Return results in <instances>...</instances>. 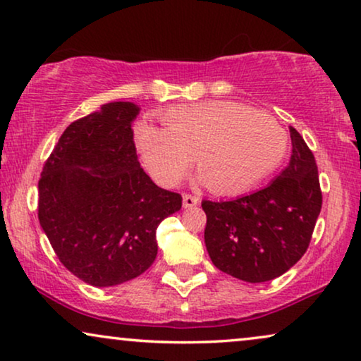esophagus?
I'll use <instances>...</instances> for the list:
<instances>
[{
	"mask_svg": "<svg viewBox=\"0 0 361 361\" xmlns=\"http://www.w3.org/2000/svg\"><path fill=\"white\" fill-rule=\"evenodd\" d=\"M197 202H200V200H197L196 196L192 195H183V207H195Z\"/></svg>",
	"mask_w": 361,
	"mask_h": 361,
	"instance_id": "34e87169",
	"label": "esophagus"
}]
</instances>
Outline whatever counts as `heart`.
<instances>
[{
    "instance_id": "b5f03b06",
    "label": "heart",
    "mask_w": 361,
    "mask_h": 361,
    "mask_svg": "<svg viewBox=\"0 0 361 361\" xmlns=\"http://www.w3.org/2000/svg\"><path fill=\"white\" fill-rule=\"evenodd\" d=\"M160 119L165 129L137 124L134 140L142 165L165 188L178 185L192 157L212 195H243L275 173L289 152L275 119L231 101L176 106Z\"/></svg>"
}]
</instances>
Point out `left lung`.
Masks as SVG:
<instances>
[{
  "label": "left lung",
  "mask_w": 361,
  "mask_h": 361,
  "mask_svg": "<svg viewBox=\"0 0 361 361\" xmlns=\"http://www.w3.org/2000/svg\"><path fill=\"white\" fill-rule=\"evenodd\" d=\"M289 165L270 185L233 201H202L204 242L221 271L247 283L275 280L301 260L322 207L316 159L289 128Z\"/></svg>",
  "instance_id": "1"
}]
</instances>
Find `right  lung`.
<instances>
[{"label": "right lung", "mask_w": 361, "mask_h": 361, "mask_svg": "<svg viewBox=\"0 0 361 361\" xmlns=\"http://www.w3.org/2000/svg\"><path fill=\"white\" fill-rule=\"evenodd\" d=\"M140 108L114 101L75 121L39 180V222L59 260L91 286L134 280L157 257V227L181 209L137 160Z\"/></svg>", "instance_id": "add662e5"}]
</instances>
